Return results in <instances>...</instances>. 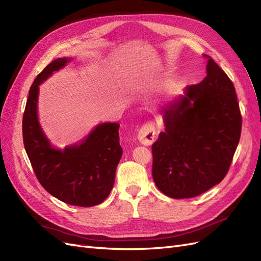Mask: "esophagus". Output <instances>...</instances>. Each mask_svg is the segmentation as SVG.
<instances>
[{
	"label": "esophagus",
	"mask_w": 261,
	"mask_h": 261,
	"mask_svg": "<svg viewBox=\"0 0 261 261\" xmlns=\"http://www.w3.org/2000/svg\"><path fill=\"white\" fill-rule=\"evenodd\" d=\"M137 138L139 140V143L144 146H150L151 145L154 138H155V128L154 125L152 123H146L138 132Z\"/></svg>",
	"instance_id": "1"
}]
</instances>
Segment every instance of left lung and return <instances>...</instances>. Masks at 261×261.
<instances>
[{"label": "left lung", "mask_w": 261, "mask_h": 261, "mask_svg": "<svg viewBox=\"0 0 261 261\" xmlns=\"http://www.w3.org/2000/svg\"><path fill=\"white\" fill-rule=\"evenodd\" d=\"M207 76L165 103L164 132L152 145V177L171 198H192L219 184L238 148L242 116L230 78L208 57Z\"/></svg>", "instance_id": "8db88e82"}]
</instances>
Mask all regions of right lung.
I'll use <instances>...</instances> for the list:
<instances>
[{
	"instance_id": "1",
	"label": "right lung",
	"mask_w": 261,
	"mask_h": 261,
	"mask_svg": "<svg viewBox=\"0 0 261 261\" xmlns=\"http://www.w3.org/2000/svg\"><path fill=\"white\" fill-rule=\"evenodd\" d=\"M73 58H59L37 76L29 90L22 117V137L36 176L46 192L72 206L92 207L101 203L114 185L115 171L123 154L120 124L105 122L88 135L63 149L51 144L39 122V86Z\"/></svg>"
}]
</instances>
